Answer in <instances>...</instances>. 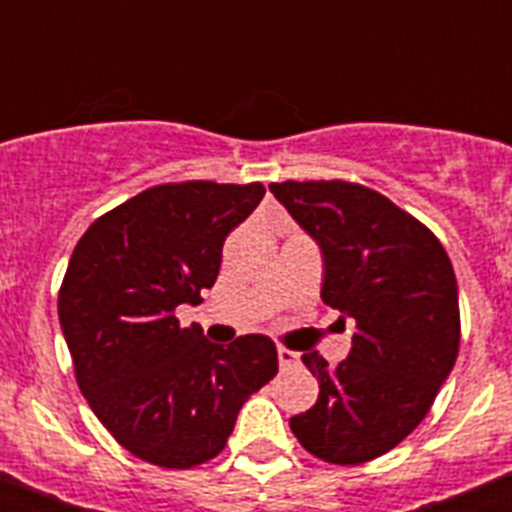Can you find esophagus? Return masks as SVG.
Instances as JSON below:
<instances>
[{
    "instance_id": "esophagus-1",
    "label": "esophagus",
    "mask_w": 512,
    "mask_h": 512,
    "mask_svg": "<svg viewBox=\"0 0 512 512\" xmlns=\"http://www.w3.org/2000/svg\"><path fill=\"white\" fill-rule=\"evenodd\" d=\"M277 356H279V366H282V369H292V366L300 364V354H295V351H289V348H284V346L277 348Z\"/></svg>"
}]
</instances>
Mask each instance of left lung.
Instances as JSON below:
<instances>
[{"label":"left lung","mask_w":512,"mask_h":512,"mask_svg":"<svg viewBox=\"0 0 512 512\" xmlns=\"http://www.w3.org/2000/svg\"><path fill=\"white\" fill-rule=\"evenodd\" d=\"M323 253L325 305L354 323L346 361H302L318 402L289 418L297 441L330 464L395 449L431 410L459 354V289L436 235L384 194L348 182L269 184Z\"/></svg>","instance_id":"1"}]
</instances>
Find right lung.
Returning <instances> with one entry per match:
<instances>
[{"label": "right lung", "instance_id": "1", "mask_svg": "<svg viewBox=\"0 0 512 512\" xmlns=\"http://www.w3.org/2000/svg\"><path fill=\"white\" fill-rule=\"evenodd\" d=\"M264 192L259 182L161 184L94 220L71 253L58 320L76 382L117 443L148 464L210 461L243 402L277 374L271 338L220 346L174 315L215 284L225 238Z\"/></svg>", "mask_w": 512, "mask_h": 512}]
</instances>
